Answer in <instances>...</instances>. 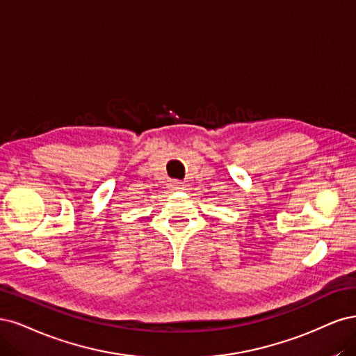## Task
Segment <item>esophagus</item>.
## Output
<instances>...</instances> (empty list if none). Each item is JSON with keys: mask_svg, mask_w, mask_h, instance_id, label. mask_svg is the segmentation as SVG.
I'll return each instance as SVG.
<instances>
[{"mask_svg": "<svg viewBox=\"0 0 356 356\" xmlns=\"http://www.w3.org/2000/svg\"><path fill=\"white\" fill-rule=\"evenodd\" d=\"M168 188H170L171 191H181V189H183V183L179 181V180H173V181H170Z\"/></svg>", "mask_w": 356, "mask_h": 356, "instance_id": "esophagus-1", "label": "esophagus"}]
</instances>
